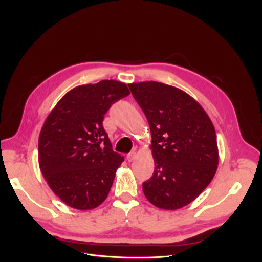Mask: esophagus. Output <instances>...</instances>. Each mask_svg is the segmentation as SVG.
Wrapping results in <instances>:
<instances>
[{
  "mask_svg": "<svg viewBox=\"0 0 262 262\" xmlns=\"http://www.w3.org/2000/svg\"><path fill=\"white\" fill-rule=\"evenodd\" d=\"M135 157H136V152H130L128 155H127V160L130 162V161H133L134 159H135Z\"/></svg>",
  "mask_w": 262,
  "mask_h": 262,
  "instance_id": "34e87169",
  "label": "esophagus"
}]
</instances>
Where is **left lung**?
Masks as SVG:
<instances>
[{"instance_id":"left-lung-1","label":"left lung","mask_w":262,"mask_h":262,"mask_svg":"<svg viewBox=\"0 0 262 262\" xmlns=\"http://www.w3.org/2000/svg\"><path fill=\"white\" fill-rule=\"evenodd\" d=\"M128 87L152 135L155 170L142 185L144 195L158 208L180 209L202 193L216 172L213 124L203 107L181 89L158 81Z\"/></svg>"}]
</instances>
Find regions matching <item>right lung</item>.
Returning a JSON list of instances; mask_svg holds the SVG:
<instances>
[{"mask_svg": "<svg viewBox=\"0 0 262 262\" xmlns=\"http://www.w3.org/2000/svg\"><path fill=\"white\" fill-rule=\"evenodd\" d=\"M129 90L124 82L101 80L75 87L53 108L38 141L39 167L52 191L78 210L107 198L124 157L114 152L103 120Z\"/></svg>", "mask_w": 262, "mask_h": 262, "instance_id": "right-lung-1", "label": "right lung"}]
</instances>
